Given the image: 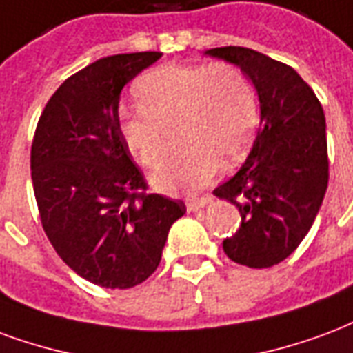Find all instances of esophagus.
<instances>
[{
    "mask_svg": "<svg viewBox=\"0 0 353 353\" xmlns=\"http://www.w3.org/2000/svg\"><path fill=\"white\" fill-rule=\"evenodd\" d=\"M211 202V198H198V200H187V210L189 211H198L205 208Z\"/></svg>",
    "mask_w": 353,
    "mask_h": 353,
    "instance_id": "obj_1",
    "label": "esophagus"
}]
</instances>
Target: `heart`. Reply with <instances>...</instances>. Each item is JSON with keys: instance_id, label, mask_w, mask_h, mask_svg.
Segmentation results:
<instances>
[{"instance_id": "obj_1", "label": "heart", "mask_w": 353, "mask_h": 353, "mask_svg": "<svg viewBox=\"0 0 353 353\" xmlns=\"http://www.w3.org/2000/svg\"><path fill=\"white\" fill-rule=\"evenodd\" d=\"M134 95L140 110L121 116L127 150L145 168H157L176 130L181 148L153 176L163 192H196L210 183L219 161H239L256 134V91L230 63L164 65L143 74Z\"/></svg>"}]
</instances>
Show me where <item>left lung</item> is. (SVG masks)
Here are the masks:
<instances>
[{
    "instance_id": "8db88e82",
    "label": "left lung",
    "mask_w": 353,
    "mask_h": 353,
    "mask_svg": "<svg viewBox=\"0 0 353 353\" xmlns=\"http://www.w3.org/2000/svg\"><path fill=\"white\" fill-rule=\"evenodd\" d=\"M205 56L239 67L260 101V129L249 157L213 190L241 215V226L223 249L236 263L271 268L309 234L327 189L323 108L296 70L260 52L223 46Z\"/></svg>"
}]
</instances>
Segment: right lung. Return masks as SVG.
<instances>
[{
  "instance_id": "add662e5",
  "label": "right lung",
  "mask_w": 353,
  "mask_h": 353,
  "mask_svg": "<svg viewBox=\"0 0 353 353\" xmlns=\"http://www.w3.org/2000/svg\"><path fill=\"white\" fill-rule=\"evenodd\" d=\"M163 54H117L67 78L31 145L41 223L70 270L103 288H132L157 270L181 200L148 194L119 132V95Z\"/></svg>"
}]
</instances>
